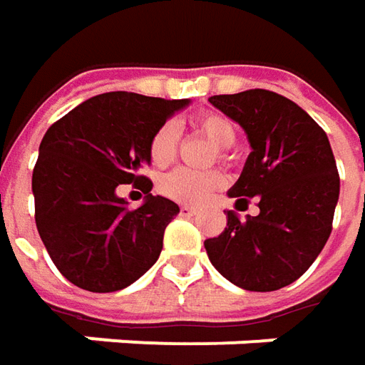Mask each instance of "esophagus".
<instances>
[{
	"label": "esophagus",
	"instance_id": "esophagus-1",
	"mask_svg": "<svg viewBox=\"0 0 365 365\" xmlns=\"http://www.w3.org/2000/svg\"><path fill=\"white\" fill-rule=\"evenodd\" d=\"M180 212H182V216H195V214H197V210H195V207H190V206H182V210H180Z\"/></svg>",
	"mask_w": 365,
	"mask_h": 365
}]
</instances>
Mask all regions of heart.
<instances>
[{"mask_svg": "<svg viewBox=\"0 0 365 365\" xmlns=\"http://www.w3.org/2000/svg\"><path fill=\"white\" fill-rule=\"evenodd\" d=\"M194 129L204 135L214 145H218V155L226 158V149L236 141V127L228 117L216 110H204L195 115ZM180 147V129L175 123L165 120L159 125L149 139V159L155 168H168L178 158ZM222 175L218 171H192L175 170L165 173L158 183V190L165 197L178 204L197 206L222 185Z\"/></svg>", "mask_w": 365, "mask_h": 365, "instance_id": "b5f03b06", "label": "heart"}]
</instances>
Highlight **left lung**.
<instances>
[{"label":"left lung","mask_w":365,"mask_h":365,"mask_svg":"<svg viewBox=\"0 0 365 365\" xmlns=\"http://www.w3.org/2000/svg\"><path fill=\"white\" fill-rule=\"evenodd\" d=\"M245 129L252 147L228 195L258 197V216L232 210L220 236L207 238V258L224 279L246 291H277L319 257L331 234L339 173L325 131L284 96L252 88L210 96Z\"/></svg>","instance_id":"left-lung-1"}]
</instances>
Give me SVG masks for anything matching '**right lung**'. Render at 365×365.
<instances>
[{
    "instance_id": "obj_1",
    "label": "right lung",
    "mask_w": 365,
    "mask_h": 365,
    "mask_svg": "<svg viewBox=\"0 0 365 365\" xmlns=\"http://www.w3.org/2000/svg\"><path fill=\"white\" fill-rule=\"evenodd\" d=\"M190 101L137 93H105L56 120L40 143L32 173L36 226L56 269L91 293H113L135 283L155 264L165 226L180 206L149 194L141 175L149 139ZM133 182L145 196L129 210L116 195Z\"/></svg>"
}]
</instances>
